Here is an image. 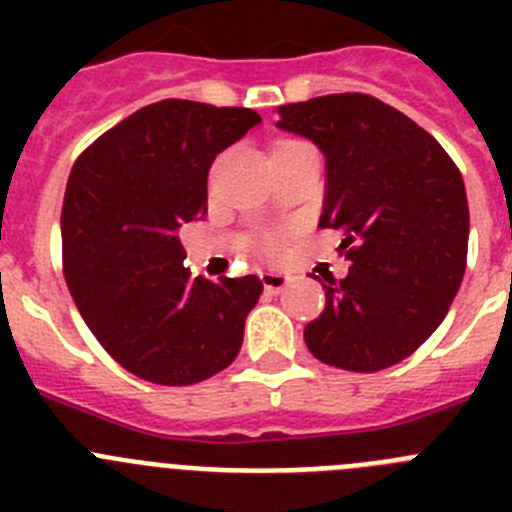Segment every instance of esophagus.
Segmentation results:
<instances>
[{"mask_svg": "<svg viewBox=\"0 0 512 512\" xmlns=\"http://www.w3.org/2000/svg\"><path fill=\"white\" fill-rule=\"evenodd\" d=\"M261 282H264L266 292H271V295H279V292H282V289L289 284V277L287 274H282V271L266 269V271H261Z\"/></svg>", "mask_w": 512, "mask_h": 512, "instance_id": "esophagus-1", "label": "esophagus"}]
</instances>
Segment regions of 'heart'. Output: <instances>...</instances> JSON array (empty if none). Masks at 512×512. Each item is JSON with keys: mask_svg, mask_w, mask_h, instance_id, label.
I'll use <instances>...</instances> for the list:
<instances>
[{"mask_svg": "<svg viewBox=\"0 0 512 512\" xmlns=\"http://www.w3.org/2000/svg\"><path fill=\"white\" fill-rule=\"evenodd\" d=\"M269 251H277V243L271 241V243H269Z\"/></svg>", "mask_w": 512, "mask_h": 512, "instance_id": "heart-1", "label": "heart"}]
</instances>
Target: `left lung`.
Returning a JSON list of instances; mask_svg holds the SVG:
<instances>
[{
  "mask_svg": "<svg viewBox=\"0 0 512 512\" xmlns=\"http://www.w3.org/2000/svg\"><path fill=\"white\" fill-rule=\"evenodd\" d=\"M279 130L325 156L320 228L341 230L346 279L325 277L305 343L323 364L379 372L408 359L446 318L467 269L469 205L431 133L369 94L279 107Z\"/></svg>",
  "mask_w": 512,
  "mask_h": 512,
  "instance_id": "8db88e82",
  "label": "left lung"
}]
</instances>
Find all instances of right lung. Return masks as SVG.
I'll return each instance as SVG.
<instances>
[{"instance_id": "1", "label": "right lung", "mask_w": 512, "mask_h": 512, "mask_svg": "<svg viewBox=\"0 0 512 512\" xmlns=\"http://www.w3.org/2000/svg\"><path fill=\"white\" fill-rule=\"evenodd\" d=\"M261 117L164 99L99 135L74 164L61 212L63 274L104 351L166 387L215 377L241 351L264 284L184 269L179 228L207 215V171Z\"/></svg>"}]
</instances>
